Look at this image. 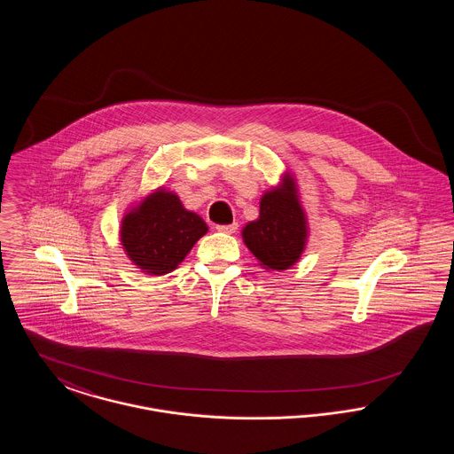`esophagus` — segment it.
Here are the masks:
<instances>
[{
    "label": "esophagus",
    "mask_w": 454,
    "mask_h": 454,
    "mask_svg": "<svg viewBox=\"0 0 454 454\" xmlns=\"http://www.w3.org/2000/svg\"><path fill=\"white\" fill-rule=\"evenodd\" d=\"M217 231H221V233H235L238 230L237 223H233V224H217L216 226Z\"/></svg>",
    "instance_id": "obj_1"
}]
</instances>
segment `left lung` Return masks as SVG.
Returning a JSON list of instances; mask_svg holds the SVG:
<instances>
[{"label":"left lung","mask_w":454,"mask_h":454,"mask_svg":"<svg viewBox=\"0 0 454 454\" xmlns=\"http://www.w3.org/2000/svg\"><path fill=\"white\" fill-rule=\"evenodd\" d=\"M243 239L265 269L284 270L301 257L306 221L293 178L260 200V216L243 228Z\"/></svg>","instance_id":"obj_1"}]
</instances>
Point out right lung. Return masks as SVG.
I'll list each match as a JSON object with an SVG mask.
<instances>
[{"instance_id": "add662e5", "label": "right lung", "mask_w": 454, "mask_h": 454, "mask_svg": "<svg viewBox=\"0 0 454 454\" xmlns=\"http://www.w3.org/2000/svg\"><path fill=\"white\" fill-rule=\"evenodd\" d=\"M206 231L202 217L184 209L176 195L158 191L124 217L121 239L141 270L163 276L176 269Z\"/></svg>"}]
</instances>
